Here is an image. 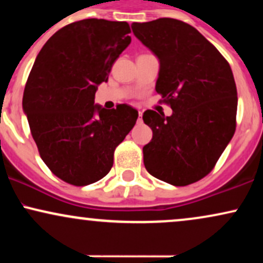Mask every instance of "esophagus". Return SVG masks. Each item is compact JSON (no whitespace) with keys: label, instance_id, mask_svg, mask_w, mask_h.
I'll use <instances>...</instances> for the list:
<instances>
[{"label":"esophagus","instance_id":"1","mask_svg":"<svg viewBox=\"0 0 263 263\" xmlns=\"http://www.w3.org/2000/svg\"><path fill=\"white\" fill-rule=\"evenodd\" d=\"M138 123H142V112L141 111H138V120H137Z\"/></svg>","mask_w":263,"mask_h":263}]
</instances>
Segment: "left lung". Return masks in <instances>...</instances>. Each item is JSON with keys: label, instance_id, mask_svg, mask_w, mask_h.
Segmentation results:
<instances>
[{"label": "left lung", "instance_id": "obj_1", "mask_svg": "<svg viewBox=\"0 0 263 263\" xmlns=\"http://www.w3.org/2000/svg\"><path fill=\"white\" fill-rule=\"evenodd\" d=\"M132 32L159 60L156 91L171 105L143 121L153 136L143 147L149 174L176 186L209 174L236 128L237 91L224 57L194 27L173 18L132 23Z\"/></svg>", "mask_w": 263, "mask_h": 263}]
</instances>
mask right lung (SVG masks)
<instances>
[{"instance_id":"add662e5","label":"right lung","mask_w":263,"mask_h":263,"mask_svg":"<svg viewBox=\"0 0 263 263\" xmlns=\"http://www.w3.org/2000/svg\"><path fill=\"white\" fill-rule=\"evenodd\" d=\"M127 22L89 20L63 27L35 58L23 92V111L39 155L64 182L100 180L114 164L115 148L137 121L126 104H93L115 60L131 43Z\"/></svg>"}]
</instances>
